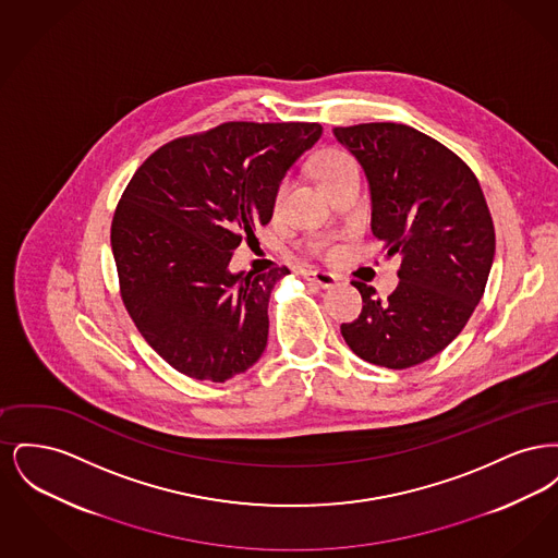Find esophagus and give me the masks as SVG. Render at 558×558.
Returning <instances> with one entry per match:
<instances>
[{
	"mask_svg": "<svg viewBox=\"0 0 558 558\" xmlns=\"http://www.w3.org/2000/svg\"><path fill=\"white\" fill-rule=\"evenodd\" d=\"M303 278L310 280V282H314V284H318L322 289H335V287L341 282V278H339L337 274L319 271V269H305V271H303Z\"/></svg>",
	"mask_w": 558,
	"mask_h": 558,
	"instance_id": "34e87169",
	"label": "esophagus"
}]
</instances>
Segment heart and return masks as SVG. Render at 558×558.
<instances>
[{
    "mask_svg": "<svg viewBox=\"0 0 558 558\" xmlns=\"http://www.w3.org/2000/svg\"><path fill=\"white\" fill-rule=\"evenodd\" d=\"M355 171H360L357 160L353 159L351 155L343 153V150H326L316 160V173H318L319 182L324 184V187L335 184L337 180L345 178L349 173H355ZM287 187H289V184L282 182L278 190H276V205L282 203V198L287 194ZM312 251L314 253H322V255H332L335 246L328 240L319 239L312 242Z\"/></svg>",
    "mask_w": 558,
    "mask_h": 558,
    "instance_id": "heart-1",
    "label": "heart"
}]
</instances>
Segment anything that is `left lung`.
Returning a JSON list of instances; mask_svg holds the SVG:
<instances>
[{
    "label": "left lung",
    "mask_w": 558,
    "mask_h": 558,
    "mask_svg": "<svg viewBox=\"0 0 558 558\" xmlns=\"http://www.w3.org/2000/svg\"><path fill=\"white\" fill-rule=\"evenodd\" d=\"M371 184L372 234L401 255L399 284L380 301L362 282L360 318L341 324L349 349L403 371L450 345L475 312L496 253L494 221L471 167L401 123L335 128Z\"/></svg>",
    "instance_id": "left-lung-1"
}]
</instances>
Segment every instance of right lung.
<instances>
[{
  "label": "right lung",
  "mask_w": 558,
  "mask_h": 558,
  "mask_svg": "<svg viewBox=\"0 0 558 558\" xmlns=\"http://www.w3.org/2000/svg\"><path fill=\"white\" fill-rule=\"evenodd\" d=\"M319 135V123L232 121L160 146L133 173L110 228L119 289L140 335L175 371L223 383L262 357L271 289L289 269L228 266Z\"/></svg>",
  "instance_id": "obj_1"
}]
</instances>
